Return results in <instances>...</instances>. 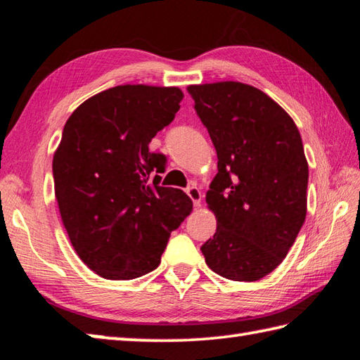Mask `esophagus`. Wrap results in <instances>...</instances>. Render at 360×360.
I'll return each instance as SVG.
<instances>
[{
    "instance_id": "obj_1",
    "label": "esophagus",
    "mask_w": 360,
    "mask_h": 360,
    "mask_svg": "<svg viewBox=\"0 0 360 360\" xmlns=\"http://www.w3.org/2000/svg\"><path fill=\"white\" fill-rule=\"evenodd\" d=\"M186 192H187L188 197H191V200H192L195 206L202 205V192H200V188L197 186H195V184L188 186Z\"/></svg>"
}]
</instances>
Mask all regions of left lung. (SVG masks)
Listing matches in <instances>:
<instances>
[{"label": "left lung", "mask_w": 360, "mask_h": 360, "mask_svg": "<svg viewBox=\"0 0 360 360\" xmlns=\"http://www.w3.org/2000/svg\"><path fill=\"white\" fill-rule=\"evenodd\" d=\"M217 152L206 203L217 219L206 265L231 281H257L281 264L307 217L308 162L284 109L252 85H191Z\"/></svg>", "instance_id": "8db88e82"}]
</instances>
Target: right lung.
<instances>
[{
    "label": "right lung",
    "instance_id": "obj_1",
    "mask_svg": "<svg viewBox=\"0 0 360 360\" xmlns=\"http://www.w3.org/2000/svg\"><path fill=\"white\" fill-rule=\"evenodd\" d=\"M182 96L178 87L117 85L66 120L52 162L56 198L79 259L101 278L129 281L155 270L191 214L181 188L158 186L167 157L149 150Z\"/></svg>",
    "mask_w": 360,
    "mask_h": 360
}]
</instances>
